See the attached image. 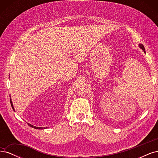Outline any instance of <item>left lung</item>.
<instances>
[{
    "instance_id": "8db88e82",
    "label": "left lung",
    "mask_w": 158,
    "mask_h": 158,
    "mask_svg": "<svg viewBox=\"0 0 158 158\" xmlns=\"http://www.w3.org/2000/svg\"><path fill=\"white\" fill-rule=\"evenodd\" d=\"M139 45V47H140V48L141 49H142V51H144V52H145V53H146V51H145V48H144V45H143L142 44H139V45Z\"/></svg>"
}]
</instances>
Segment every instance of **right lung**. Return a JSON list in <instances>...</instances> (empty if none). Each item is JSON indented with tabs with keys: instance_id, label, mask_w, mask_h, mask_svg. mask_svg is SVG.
Listing matches in <instances>:
<instances>
[{
	"instance_id": "1",
	"label": "right lung",
	"mask_w": 158,
	"mask_h": 158,
	"mask_svg": "<svg viewBox=\"0 0 158 158\" xmlns=\"http://www.w3.org/2000/svg\"><path fill=\"white\" fill-rule=\"evenodd\" d=\"M10 103H11V106H12V109H13V110L14 111V107H13V103H12V99H11V98H10ZM28 124V125H30V127H32V128H35V129H45V128H47V127H35V126H33V125H31V124H29V123H27Z\"/></svg>"
}]
</instances>
